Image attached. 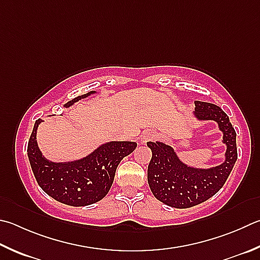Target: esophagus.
Here are the masks:
<instances>
[{
	"label": "esophagus",
	"mask_w": 260,
	"mask_h": 260,
	"mask_svg": "<svg viewBox=\"0 0 260 260\" xmlns=\"http://www.w3.org/2000/svg\"><path fill=\"white\" fill-rule=\"evenodd\" d=\"M154 136H155V133L153 131H144L143 133H142V135H141V141H142L143 143H145V142H149V141H151L152 139H154Z\"/></svg>",
	"instance_id": "34e87169"
}]
</instances>
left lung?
I'll list each match as a JSON object with an SVG mask.
<instances>
[{"label":"left lung","instance_id":"left-lung-1","mask_svg":"<svg viewBox=\"0 0 260 260\" xmlns=\"http://www.w3.org/2000/svg\"><path fill=\"white\" fill-rule=\"evenodd\" d=\"M198 120H214L223 132L226 144L223 164L211 168H194L182 162L171 145L148 142L152 158L148 167V183L153 196L174 208H190L215 196L226 182L238 159L237 133L229 116L218 106L196 101Z\"/></svg>","mask_w":260,"mask_h":260}]
</instances>
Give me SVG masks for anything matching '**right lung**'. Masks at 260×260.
Here are the masks:
<instances>
[{
    "label": "right lung",
    "instance_id": "1",
    "mask_svg": "<svg viewBox=\"0 0 260 260\" xmlns=\"http://www.w3.org/2000/svg\"><path fill=\"white\" fill-rule=\"evenodd\" d=\"M94 93L95 91H91L75 98L64 107L69 108ZM42 121V119L35 121L28 142V159L42 190L54 200L68 206H88L103 199L114 182L118 165L138 146L135 142L128 141H111L100 145L82 159L53 162L42 154L37 145V127Z\"/></svg>",
    "mask_w": 260,
    "mask_h": 260
}]
</instances>
